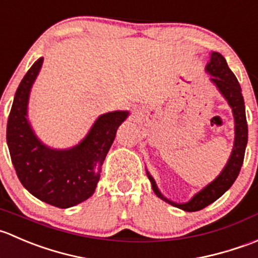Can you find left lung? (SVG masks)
Returning a JSON list of instances; mask_svg holds the SVG:
<instances>
[{
  "instance_id": "8db88e82",
  "label": "left lung",
  "mask_w": 258,
  "mask_h": 258,
  "mask_svg": "<svg viewBox=\"0 0 258 258\" xmlns=\"http://www.w3.org/2000/svg\"><path fill=\"white\" fill-rule=\"evenodd\" d=\"M206 71L212 76L211 81L215 84L216 88L222 94V96L226 99L228 105L231 106L232 113H233L234 143L228 162L224 165L218 177L213 182H211L210 184L206 185L202 190H200L197 195L193 196L187 203H175L165 198L160 193V190L158 189L154 178L147 170V175L149 178L150 183H152V188L155 195L164 202L169 203V205L174 206L177 208H180L185 212H196V211L203 210V208L218 200L222 195H224V192H227L231 188V185L233 184L234 180L238 177L239 170H241L242 164H243L247 138H248L246 110H244V101L243 96H242L241 86H239L238 80L234 76V74L232 73L231 69L227 65L226 58L219 52H212L211 53L210 62L206 66Z\"/></svg>"
}]
</instances>
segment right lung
Wrapping results in <instances>:
<instances>
[{"mask_svg": "<svg viewBox=\"0 0 258 258\" xmlns=\"http://www.w3.org/2000/svg\"><path fill=\"white\" fill-rule=\"evenodd\" d=\"M35 61L17 88L7 120L6 139L20 182L47 205L69 208L88 200L100 179L101 165L128 111H111L95 120L86 137L70 149H51L27 119L30 91L42 66Z\"/></svg>", "mask_w": 258, "mask_h": 258, "instance_id": "right-lung-1", "label": "right lung"}]
</instances>
